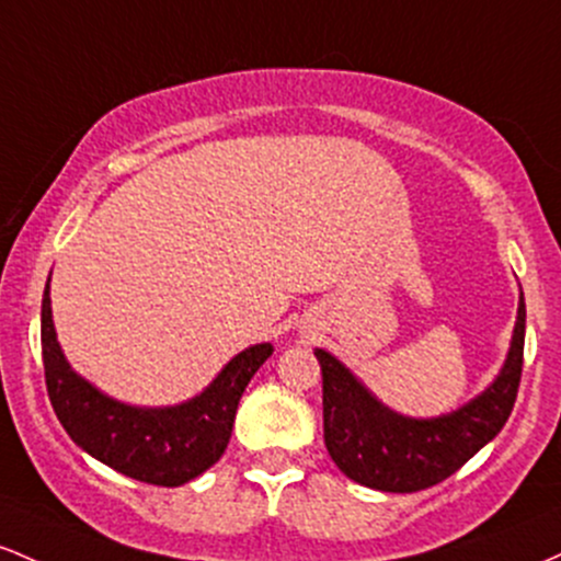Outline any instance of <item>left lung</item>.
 <instances>
[{"label": "left lung", "mask_w": 561, "mask_h": 561, "mask_svg": "<svg viewBox=\"0 0 561 561\" xmlns=\"http://www.w3.org/2000/svg\"><path fill=\"white\" fill-rule=\"evenodd\" d=\"M525 352V297L519 294L512 347L495 381L437 419L400 416L342 360L314 350L323 370V437L329 456L350 480L383 493H416L448 480L482 450L512 416Z\"/></svg>", "instance_id": "1"}]
</instances>
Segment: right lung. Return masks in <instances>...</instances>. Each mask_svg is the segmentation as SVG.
Listing matches in <instances>:
<instances>
[{"label":"right lung","instance_id":"obj_1","mask_svg":"<svg viewBox=\"0 0 561 561\" xmlns=\"http://www.w3.org/2000/svg\"><path fill=\"white\" fill-rule=\"evenodd\" d=\"M270 355L273 344L238 352L204 392L180 405H127L68 365L53 323L49 280L44 288L42 360L55 416L81 450L131 480L180 488L214 467L230 443L238 400Z\"/></svg>","mask_w":561,"mask_h":561}]
</instances>
